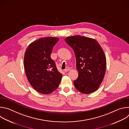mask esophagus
Here are the masks:
<instances>
[{
	"label": "esophagus",
	"mask_w": 129,
	"mask_h": 129,
	"mask_svg": "<svg viewBox=\"0 0 129 129\" xmlns=\"http://www.w3.org/2000/svg\"><path fill=\"white\" fill-rule=\"evenodd\" d=\"M69 70H70V68H69V67H66V68L65 69H64V72H67Z\"/></svg>",
	"instance_id": "obj_1"
}]
</instances>
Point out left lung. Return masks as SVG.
Listing matches in <instances>:
<instances>
[{
	"instance_id": "obj_1",
	"label": "left lung",
	"mask_w": 129,
	"mask_h": 129,
	"mask_svg": "<svg viewBox=\"0 0 129 129\" xmlns=\"http://www.w3.org/2000/svg\"><path fill=\"white\" fill-rule=\"evenodd\" d=\"M65 42L74 51L79 76L73 81L76 88L84 94L95 91L103 81L106 69L104 52L94 39L75 35Z\"/></svg>"
}]
</instances>
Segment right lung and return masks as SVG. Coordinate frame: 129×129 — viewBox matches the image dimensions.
<instances>
[{
  "label": "right lung",
  "instance_id": "obj_1",
  "mask_svg": "<svg viewBox=\"0 0 129 129\" xmlns=\"http://www.w3.org/2000/svg\"><path fill=\"white\" fill-rule=\"evenodd\" d=\"M59 39L44 37L30 43L26 49L24 67L27 80L38 92L48 94L58 87L62 75L50 58L53 46Z\"/></svg>",
  "mask_w": 129,
  "mask_h": 129
}]
</instances>
